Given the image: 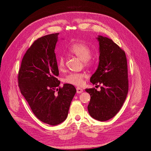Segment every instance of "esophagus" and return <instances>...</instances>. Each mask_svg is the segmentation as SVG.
Returning a JSON list of instances; mask_svg holds the SVG:
<instances>
[{
  "label": "esophagus",
  "instance_id": "esophagus-1",
  "mask_svg": "<svg viewBox=\"0 0 151 151\" xmlns=\"http://www.w3.org/2000/svg\"><path fill=\"white\" fill-rule=\"evenodd\" d=\"M83 92V90L81 88H76V92L78 93H81Z\"/></svg>",
  "mask_w": 151,
  "mask_h": 151
}]
</instances>
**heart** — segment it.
Here are the masks:
<instances>
[{
    "label": "heart",
    "mask_w": 151,
    "mask_h": 151,
    "mask_svg": "<svg viewBox=\"0 0 151 151\" xmlns=\"http://www.w3.org/2000/svg\"><path fill=\"white\" fill-rule=\"evenodd\" d=\"M68 51L84 61L86 65H91L94 62V60L91 58L92 50L88 45L84 43L75 42L72 43L68 46ZM65 58L63 55H60L58 58L57 64L59 70H62L65 67ZM84 77L85 75L83 73H71L65 76L64 81L70 84L80 86L83 84Z\"/></svg>",
    "instance_id": "b5f03b06"
}]
</instances>
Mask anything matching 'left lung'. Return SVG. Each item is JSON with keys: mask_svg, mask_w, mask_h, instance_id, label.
Wrapping results in <instances>:
<instances>
[{"mask_svg": "<svg viewBox=\"0 0 151 151\" xmlns=\"http://www.w3.org/2000/svg\"><path fill=\"white\" fill-rule=\"evenodd\" d=\"M99 63L90 81L101 84L100 91L86 89L91 96L89 114L100 121L113 117L122 106L129 91L127 62L124 50L111 39L99 35Z\"/></svg>", "mask_w": 151, "mask_h": 151, "instance_id": "obj_1", "label": "left lung"}]
</instances>
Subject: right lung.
I'll list each match as a JSON object with an SVG mask.
<instances>
[{
	"instance_id": "add662e5",
	"label": "right lung",
	"mask_w": 151,
	"mask_h": 151,
	"mask_svg": "<svg viewBox=\"0 0 151 151\" xmlns=\"http://www.w3.org/2000/svg\"><path fill=\"white\" fill-rule=\"evenodd\" d=\"M59 33L38 38L27 50L18 72L19 88L35 116L55 125L64 121L76 90L70 84L60 88L54 52ZM57 92H56V91Z\"/></svg>"
}]
</instances>
